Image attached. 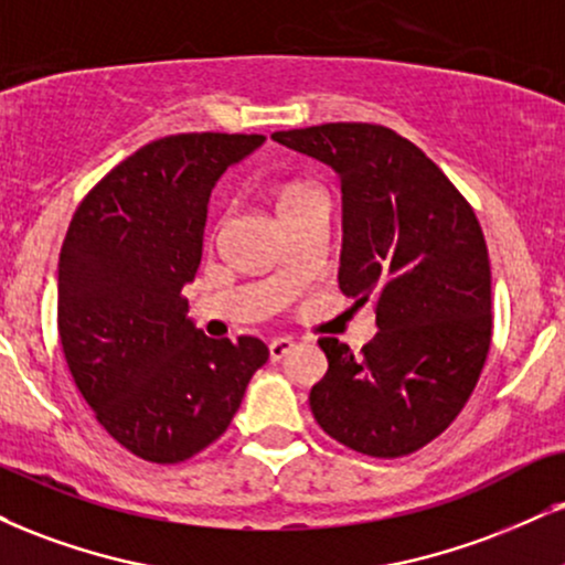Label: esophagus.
Returning a JSON list of instances; mask_svg holds the SVG:
<instances>
[{
    "label": "esophagus",
    "mask_w": 565,
    "mask_h": 565,
    "mask_svg": "<svg viewBox=\"0 0 565 565\" xmlns=\"http://www.w3.org/2000/svg\"><path fill=\"white\" fill-rule=\"evenodd\" d=\"M291 350H295V339H289V337H276L274 342L268 344L270 360H281V358H287Z\"/></svg>",
    "instance_id": "34e87169"
}]
</instances>
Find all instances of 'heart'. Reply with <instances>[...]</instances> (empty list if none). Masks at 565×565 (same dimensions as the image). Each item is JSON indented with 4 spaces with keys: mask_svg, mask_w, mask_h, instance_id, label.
Listing matches in <instances>:
<instances>
[{
    "mask_svg": "<svg viewBox=\"0 0 565 565\" xmlns=\"http://www.w3.org/2000/svg\"><path fill=\"white\" fill-rule=\"evenodd\" d=\"M302 192H305V186H287L281 192V202L284 200H291V196H297V194H302Z\"/></svg>",
    "mask_w": 565,
    "mask_h": 565,
    "instance_id": "heart-1",
    "label": "heart"
}]
</instances>
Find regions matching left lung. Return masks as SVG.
Wrapping results in <instances>:
<instances>
[{
	"mask_svg": "<svg viewBox=\"0 0 565 565\" xmlns=\"http://www.w3.org/2000/svg\"><path fill=\"white\" fill-rule=\"evenodd\" d=\"M342 183L339 289L376 297V337L352 355L321 339L310 390L318 426L350 450L399 458L439 437L471 397L492 339V276L481 226L450 179L384 126L276 131Z\"/></svg>",
	"mask_w": 565,
	"mask_h": 565,
	"instance_id": "1",
	"label": "left lung"
}]
</instances>
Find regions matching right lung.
Returning <instances> with one entry per match:
<instances>
[{
    "mask_svg": "<svg viewBox=\"0 0 565 565\" xmlns=\"http://www.w3.org/2000/svg\"><path fill=\"white\" fill-rule=\"evenodd\" d=\"M263 141L179 134L136 149L86 194L60 249L57 329L73 382L107 434L149 463H181L221 437L268 360L255 337H205L181 297L217 179Z\"/></svg>",
    "mask_w": 565,
    "mask_h": 565,
    "instance_id": "right-lung-1",
    "label": "right lung"
}]
</instances>
